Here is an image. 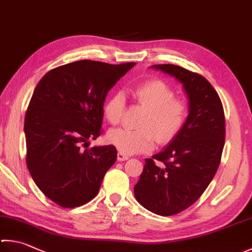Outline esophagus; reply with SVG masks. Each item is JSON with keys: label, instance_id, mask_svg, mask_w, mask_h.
<instances>
[{"label": "esophagus", "instance_id": "34e87169", "mask_svg": "<svg viewBox=\"0 0 252 252\" xmlns=\"http://www.w3.org/2000/svg\"><path fill=\"white\" fill-rule=\"evenodd\" d=\"M128 158H129V157H128L127 155L123 154L122 151H118V154H117V160H118V161H125V160H127Z\"/></svg>", "mask_w": 252, "mask_h": 252}]
</instances>
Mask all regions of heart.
I'll list each match as a JSON object with an SVG mask.
<instances>
[{"label":"heart","instance_id":"heart-1","mask_svg":"<svg viewBox=\"0 0 252 252\" xmlns=\"http://www.w3.org/2000/svg\"><path fill=\"white\" fill-rule=\"evenodd\" d=\"M137 102L147 108L139 129L115 128L107 134L110 144L125 155L147 153L154 149L157 138L167 142L182 129L188 117L184 101L175 98L174 90L162 80L146 81L132 90ZM125 107L124 94H113L104 106V115L113 125L121 122Z\"/></svg>","mask_w":252,"mask_h":252}]
</instances>
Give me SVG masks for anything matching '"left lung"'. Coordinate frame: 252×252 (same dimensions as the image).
I'll use <instances>...</instances> for the list:
<instances>
[{"label":"left lung","mask_w":252,"mask_h":252,"mask_svg":"<svg viewBox=\"0 0 252 252\" xmlns=\"http://www.w3.org/2000/svg\"><path fill=\"white\" fill-rule=\"evenodd\" d=\"M182 84L189 115L172 141L145 160L136 200L157 215L178 214L195 203L214 178L225 145L224 108L215 89L201 74L174 64H155Z\"/></svg>","instance_id":"8db88e82"}]
</instances>
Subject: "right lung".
Listing matches in <instances>:
<instances>
[{
  "label": "right lung",
  "mask_w": 252,
  "mask_h": 252,
  "mask_svg": "<svg viewBox=\"0 0 252 252\" xmlns=\"http://www.w3.org/2000/svg\"><path fill=\"white\" fill-rule=\"evenodd\" d=\"M135 64L80 60L50 70L38 82L24 124L26 163L37 187L58 205L91 201L115 163L113 145L83 147L101 135L107 93Z\"/></svg>",
  "instance_id": "add662e5"
}]
</instances>
